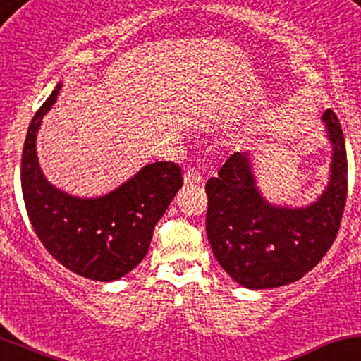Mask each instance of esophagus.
<instances>
[{
    "mask_svg": "<svg viewBox=\"0 0 361 361\" xmlns=\"http://www.w3.org/2000/svg\"><path fill=\"white\" fill-rule=\"evenodd\" d=\"M202 180L201 173L196 169H188V172L184 173V184L185 185H200Z\"/></svg>",
    "mask_w": 361,
    "mask_h": 361,
    "instance_id": "1",
    "label": "esophagus"
}]
</instances>
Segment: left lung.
I'll return each instance as SVG.
<instances>
[{
    "label": "left lung",
    "instance_id": "left-lung-1",
    "mask_svg": "<svg viewBox=\"0 0 361 361\" xmlns=\"http://www.w3.org/2000/svg\"><path fill=\"white\" fill-rule=\"evenodd\" d=\"M333 147L331 176L321 196L303 208L262 197L250 153H233L206 182V235L216 261L250 290L297 281L333 245L346 204L348 160L341 124L331 109L322 116Z\"/></svg>",
    "mask_w": 361,
    "mask_h": 361
}]
</instances>
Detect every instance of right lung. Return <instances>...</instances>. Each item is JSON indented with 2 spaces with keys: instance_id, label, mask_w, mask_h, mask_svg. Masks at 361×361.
Masks as SVG:
<instances>
[{
  "instance_id": "1",
  "label": "right lung",
  "mask_w": 361,
  "mask_h": 361,
  "mask_svg": "<svg viewBox=\"0 0 361 361\" xmlns=\"http://www.w3.org/2000/svg\"><path fill=\"white\" fill-rule=\"evenodd\" d=\"M61 83L30 121L22 153V192L39 240L66 269L95 281H116L147 256L157 221L182 188L173 161L145 165L135 177L99 197L54 188L40 170L35 140Z\"/></svg>"
}]
</instances>
